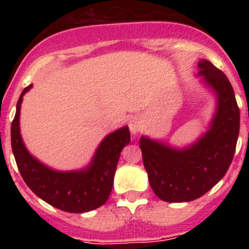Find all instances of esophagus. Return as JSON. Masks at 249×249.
<instances>
[{
    "mask_svg": "<svg viewBox=\"0 0 249 249\" xmlns=\"http://www.w3.org/2000/svg\"><path fill=\"white\" fill-rule=\"evenodd\" d=\"M128 127L129 129H131V132L133 133V135H137L138 132L142 129V122H141V120L138 117H131L128 121Z\"/></svg>",
    "mask_w": 249,
    "mask_h": 249,
    "instance_id": "obj_1",
    "label": "esophagus"
}]
</instances>
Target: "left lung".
<instances>
[{"instance_id": "left-lung-1", "label": "left lung", "mask_w": 249, "mask_h": 249, "mask_svg": "<svg viewBox=\"0 0 249 249\" xmlns=\"http://www.w3.org/2000/svg\"><path fill=\"white\" fill-rule=\"evenodd\" d=\"M198 68V74L218 98L210 131L183 149L147 137L140 140L151 188L164 202H190L202 197L223 178L236 152L239 108L232 85L210 61H199Z\"/></svg>"}]
</instances>
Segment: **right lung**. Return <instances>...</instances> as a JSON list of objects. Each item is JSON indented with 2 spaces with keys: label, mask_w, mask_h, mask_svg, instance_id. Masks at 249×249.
<instances>
[{
  "label": "right lung",
  "mask_w": 249,
  "mask_h": 249,
  "mask_svg": "<svg viewBox=\"0 0 249 249\" xmlns=\"http://www.w3.org/2000/svg\"><path fill=\"white\" fill-rule=\"evenodd\" d=\"M31 87L32 85L22 91L11 124V146L23 181L39 198L61 211L83 213L96 210L109 197L121 151L131 141L128 127L117 129L102 141L89 168L57 172L32 157L19 135L22 97Z\"/></svg>",
  "instance_id": "obj_1"
}]
</instances>
